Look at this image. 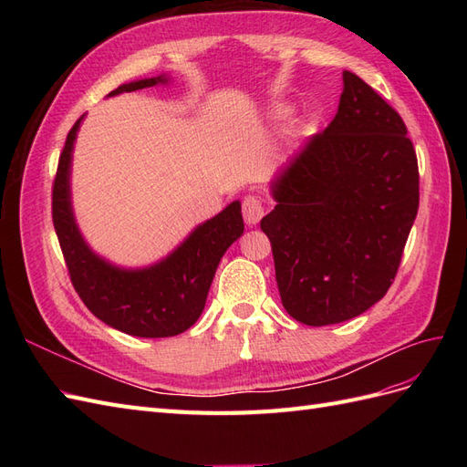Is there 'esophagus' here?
<instances>
[{
    "label": "esophagus",
    "instance_id": "obj_1",
    "mask_svg": "<svg viewBox=\"0 0 467 467\" xmlns=\"http://www.w3.org/2000/svg\"><path fill=\"white\" fill-rule=\"evenodd\" d=\"M242 212H244V220L247 225H257L265 214L263 201L255 194H249L242 202Z\"/></svg>",
    "mask_w": 467,
    "mask_h": 467
}]
</instances>
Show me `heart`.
Returning <instances> with one entry per match:
<instances>
[{
    "label": "heart",
    "instance_id": "1",
    "mask_svg": "<svg viewBox=\"0 0 467 467\" xmlns=\"http://www.w3.org/2000/svg\"><path fill=\"white\" fill-rule=\"evenodd\" d=\"M280 112H282V110H278V115H280Z\"/></svg>",
    "mask_w": 467,
    "mask_h": 467
}]
</instances>
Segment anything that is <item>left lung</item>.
I'll return each instance as SVG.
<instances>
[{
  "instance_id": "left-lung-1",
  "label": "left lung",
  "mask_w": 467,
  "mask_h": 467,
  "mask_svg": "<svg viewBox=\"0 0 467 467\" xmlns=\"http://www.w3.org/2000/svg\"><path fill=\"white\" fill-rule=\"evenodd\" d=\"M337 115L271 182L282 306L300 323H341L384 298L419 210V167L398 110L343 72Z\"/></svg>"
}]
</instances>
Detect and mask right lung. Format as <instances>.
Wrapping results in <instances>:
<instances>
[{
  "label": "right lung",
  "mask_w": 467,
  "mask_h": 467,
  "mask_svg": "<svg viewBox=\"0 0 467 467\" xmlns=\"http://www.w3.org/2000/svg\"><path fill=\"white\" fill-rule=\"evenodd\" d=\"M167 76L138 79L109 97L167 83ZM83 117L72 126L60 153L52 187V222L72 285L89 312L126 335L161 338L187 331L201 317L223 253L244 234L242 204L196 225L173 253L146 268H120L89 249L72 210V151Z\"/></svg>",
  "instance_id": "1"
}]
</instances>
